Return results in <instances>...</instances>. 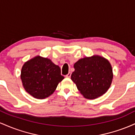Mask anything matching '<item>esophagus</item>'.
<instances>
[{
    "label": "esophagus",
    "instance_id": "obj_1",
    "mask_svg": "<svg viewBox=\"0 0 135 135\" xmlns=\"http://www.w3.org/2000/svg\"><path fill=\"white\" fill-rule=\"evenodd\" d=\"M71 74H72V73H71V72H69V74H68L67 75H66V77H70Z\"/></svg>",
    "mask_w": 135,
    "mask_h": 135
}]
</instances>
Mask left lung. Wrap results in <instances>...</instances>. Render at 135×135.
Returning a JSON list of instances; mask_svg holds the SVG:
<instances>
[{"label": "left lung", "instance_id": "obj_1", "mask_svg": "<svg viewBox=\"0 0 135 135\" xmlns=\"http://www.w3.org/2000/svg\"><path fill=\"white\" fill-rule=\"evenodd\" d=\"M71 79L85 98L95 99L103 95L110 86L112 69L107 60L99 56L86 57L74 64Z\"/></svg>", "mask_w": 135, "mask_h": 135}]
</instances>
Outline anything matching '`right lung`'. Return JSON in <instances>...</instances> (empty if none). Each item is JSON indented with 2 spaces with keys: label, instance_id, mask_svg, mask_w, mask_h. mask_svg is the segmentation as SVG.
Returning <instances> with one entry per match:
<instances>
[{
  "label": "right lung",
  "instance_id": "right-lung-1",
  "mask_svg": "<svg viewBox=\"0 0 135 135\" xmlns=\"http://www.w3.org/2000/svg\"><path fill=\"white\" fill-rule=\"evenodd\" d=\"M63 79L60 66L39 56L28 60L21 69L23 87L35 98L44 99L50 96Z\"/></svg>",
  "mask_w": 135,
  "mask_h": 135
}]
</instances>
